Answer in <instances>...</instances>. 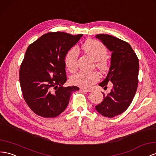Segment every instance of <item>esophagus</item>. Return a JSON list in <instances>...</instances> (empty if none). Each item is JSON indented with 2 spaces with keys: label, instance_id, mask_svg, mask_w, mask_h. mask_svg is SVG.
<instances>
[{
  "label": "esophagus",
  "instance_id": "esophagus-1",
  "mask_svg": "<svg viewBox=\"0 0 156 156\" xmlns=\"http://www.w3.org/2000/svg\"><path fill=\"white\" fill-rule=\"evenodd\" d=\"M80 90L82 91H85V92H88L92 91V89H90V88H80Z\"/></svg>",
  "mask_w": 156,
  "mask_h": 156
}]
</instances>
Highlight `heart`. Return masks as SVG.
Masks as SVG:
<instances>
[{
  "instance_id": "obj_1",
  "label": "heart",
  "mask_w": 156,
  "mask_h": 156,
  "mask_svg": "<svg viewBox=\"0 0 156 156\" xmlns=\"http://www.w3.org/2000/svg\"><path fill=\"white\" fill-rule=\"evenodd\" d=\"M82 48L88 56L96 62V68L102 72L108 69V63L105 58L107 56L108 50L102 43L94 39H88L83 44ZM77 58L78 49L75 47L70 48L66 54L64 64L66 68L71 73L75 72L77 69ZM99 79L100 75L96 71H80L71 77L70 82L73 85L87 88L98 82Z\"/></svg>"
}]
</instances>
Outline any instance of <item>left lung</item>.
<instances>
[{
	"mask_svg": "<svg viewBox=\"0 0 156 156\" xmlns=\"http://www.w3.org/2000/svg\"><path fill=\"white\" fill-rule=\"evenodd\" d=\"M96 38L112 52L108 73L99 85L107 88L111 82L113 87L108 94L102 92L104 100L95 108L102 115L111 118L123 113L131 104L137 89L139 62L127 42L106 34L96 35Z\"/></svg>",
	"mask_w": 156,
	"mask_h": 156,
	"instance_id": "1",
	"label": "left lung"
}]
</instances>
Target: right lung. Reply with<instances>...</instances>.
<instances>
[{
    "mask_svg": "<svg viewBox=\"0 0 156 156\" xmlns=\"http://www.w3.org/2000/svg\"><path fill=\"white\" fill-rule=\"evenodd\" d=\"M50 32L29 46L20 66V82L23 98L37 115L56 117L68 106L79 87H63L67 81L64 57L82 37Z\"/></svg>",
    "mask_w": 156,
    "mask_h": 156,
    "instance_id": "right-lung-1",
    "label": "right lung"
}]
</instances>
